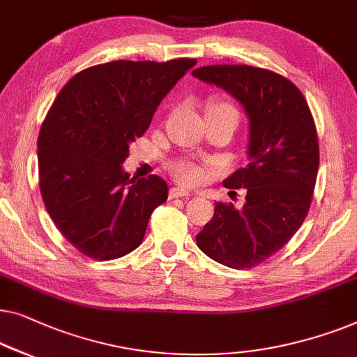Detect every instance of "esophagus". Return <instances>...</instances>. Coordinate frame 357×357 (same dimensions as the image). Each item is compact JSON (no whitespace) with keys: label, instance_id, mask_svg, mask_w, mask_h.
Masks as SVG:
<instances>
[{"label":"esophagus","instance_id":"34e87169","mask_svg":"<svg viewBox=\"0 0 357 357\" xmlns=\"http://www.w3.org/2000/svg\"><path fill=\"white\" fill-rule=\"evenodd\" d=\"M189 190L183 188H172L169 189V199H179V197H189Z\"/></svg>","mask_w":357,"mask_h":357}]
</instances>
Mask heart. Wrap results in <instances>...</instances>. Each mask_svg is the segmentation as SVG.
<instances>
[{
	"instance_id": "heart-1",
	"label": "heart",
	"mask_w": 357,
	"mask_h": 357,
	"mask_svg": "<svg viewBox=\"0 0 357 357\" xmlns=\"http://www.w3.org/2000/svg\"><path fill=\"white\" fill-rule=\"evenodd\" d=\"M208 112H231V113H236V109L228 103H215V105H212V108H210ZM172 172L174 174V178H176L179 183L188 184V185L197 184L205 178L204 169L197 167V165L189 163V162L174 163L172 167Z\"/></svg>"
}]
</instances>
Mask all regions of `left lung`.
<instances>
[{
  "label": "left lung",
  "mask_w": 357,
  "mask_h": 357,
  "mask_svg": "<svg viewBox=\"0 0 357 357\" xmlns=\"http://www.w3.org/2000/svg\"><path fill=\"white\" fill-rule=\"evenodd\" d=\"M192 76L228 92L249 119V162L223 181L245 189V202L243 208L217 202L195 241L215 262L255 267L293 238L309 212L319 172L314 118L301 90L267 69L218 64Z\"/></svg>",
  "instance_id": "8db88e82"
}]
</instances>
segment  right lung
I'll return each mask as SVG.
<instances>
[{
    "mask_svg": "<svg viewBox=\"0 0 357 357\" xmlns=\"http://www.w3.org/2000/svg\"><path fill=\"white\" fill-rule=\"evenodd\" d=\"M195 59L112 61L84 69L64 85L38 134L45 207L84 255L113 260L142 243L150 215L168 199L160 176L129 178V145Z\"/></svg>",
    "mask_w": 357,
    "mask_h": 357,
    "instance_id": "right-lung-1",
    "label": "right lung"
}]
</instances>
